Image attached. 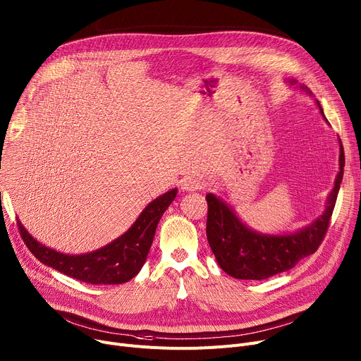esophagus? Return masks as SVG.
<instances>
[{
    "label": "esophagus",
    "instance_id": "obj_1",
    "mask_svg": "<svg viewBox=\"0 0 361 361\" xmlns=\"http://www.w3.org/2000/svg\"><path fill=\"white\" fill-rule=\"evenodd\" d=\"M180 186L186 192H194V190H200L204 188V180L200 176H188L182 180Z\"/></svg>",
    "mask_w": 361,
    "mask_h": 361
}]
</instances>
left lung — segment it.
Segmentation results:
<instances>
[{
	"label": "left lung",
	"mask_w": 361,
	"mask_h": 361,
	"mask_svg": "<svg viewBox=\"0 0 361 361\" xmlns=\"http://www.w3.org/2000/svg\"><path fill=\"white\" fill-rule=\"evenodd\" d=\"M291 86L298 84L295 80L287 81ZM298 87V86H295ZM302 92L310 96L306 86H299ZM321 115L328 122L317 100ZM340 142V172H338L334 188L326 198L324 213L310 224L293 233L269 235L250 228L228 207L214 194H207L208 217H207V239L213 250L220 268L238 280H265L280 272L291 269L300 259L312 255L319 247L328 230L329 219L340 192L344 175V148Z\"/></svg>",
	"instance_id": "obj_1"
}]
</instances>
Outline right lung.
Instances as JSON below:
<instances>
[{
    "label": "right lung",
    "mask_w": 361,
    "mask_h": 361,
    "mask_svg": "<svg viewBox=\"0 0 361 361\" xmlns=\"http://www.w3.org/2000/svg\"><path fill=\"white\" fill-rule=\"evenodd\" d=\"M178 188L148 204L122 236L106 246L81 255H67L37 242L18 220L26 246L42 262L75 280L89 284H122L141 271L150 252L157 224L167 207L176 198Z\"/></svg>",
    "instance_id": "1"
}]
</instances>
